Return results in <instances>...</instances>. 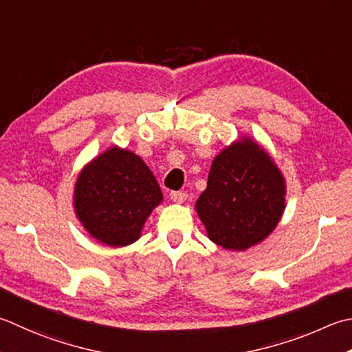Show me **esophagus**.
Listing matches in <instances>:
<instances>
[{
  "mask_svg": "<svg viewBox=\"0 0 352 352\" xmlns=\"http://www.w3.org/2000/svg\"><path fill=\"white\" fill-rule=\"evenodd\" d=\"M186 198H188V195H186L184 192H180V190L170 192V199H172V201H175V203H183V201H186Z\"/></svg>",
  "mask_w": 352,
  "mask_h": 352,
  "instance_id": "esophagus-1",
  "label": "esophagus"
}]
</instances>
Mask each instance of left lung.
<instances>
[{
  "mask_svg": "<svg viewBox=\"0 0 352 352\" xmlns=\"http://www.w3.org/2000/svg\"><path fill=\"white\" fill-rule=\"evenodd\" d=\"M208 236L226 250L264 241L285 210V180L264 148L241 137L212 162L208 188L197 199Z\"/></svg>",
  "mask_w": 352,
  "mask_h": 352,
  "instance_id": "1",
  "label": "left lung"
}]
</instances>
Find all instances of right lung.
Segmentation results:
<instances>
[{"mask_svg":"<svg viewBox=\"0 0 352 352\" xmlns=\"http://www.w3.org/2000/svg\"><path fill=\"white\" fill-rule=\"evenodd\" d=\"M163 194L139 155L113 146L80 170L74 210L94 239L111 247L133 244Z\"/></svg>","mask_w":352,"mask_h":352,"instance_id":"1","label":"right lung"}]
</instances>
